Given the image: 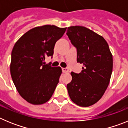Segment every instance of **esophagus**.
<instances>
[{"label": "esophagus", "instance_id": "esophagus-1", "mask_svg": "<svg viewBox=\"0 0 128 128\" xmlns=\"http://www.w3.org/2000/svg\"><path fill=\"white\" fill-rule=\"evenodd\" d=\"M62 72L63 73H67L68 72V68H62Z\"/></svg>", "mask_w": 128, "mask_h": 128}]
</instances>
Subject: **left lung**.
<instances>
[{
	"mask_svg": "<svg viewBox=\"0 0 128 128\" xmlns=\"http://www.w3.org/2000/svg\"><path fill=\"white\" fill-rule=\"evenodd\" d=\"M71 43L77 49V62L83 65L81 72H71L68 93L77 105L87 107L102 98L110 80L112 54L102 36L82 26H71L66 30Z\"/></svg>",
	"mask_w": 128,
	"mask_h": 128,
	"instance_id": "8db88e82",
	"label": "left lung"
}]
</instances>
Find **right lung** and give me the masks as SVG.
<instances>
[{
    "instance_id": "add662e5",
    "label": "right lung",
    "mask_w": 128,
    "mask_h": 128,
    "mask_svg": "<svg viewBox=\"0 0 128 128\" xmlns=\"http://www.w3.org/2000/svg\"><path fill=\"white\" fill-rule=\"evenodd\" d=\"M66 29L53 25L36 27L14 44L10 64L11 78L19 94L29 103L47 102L56 89L62 68L45 65L44 61L47 56H52L55 44Z\"/></svg>"
}]
</instances>
